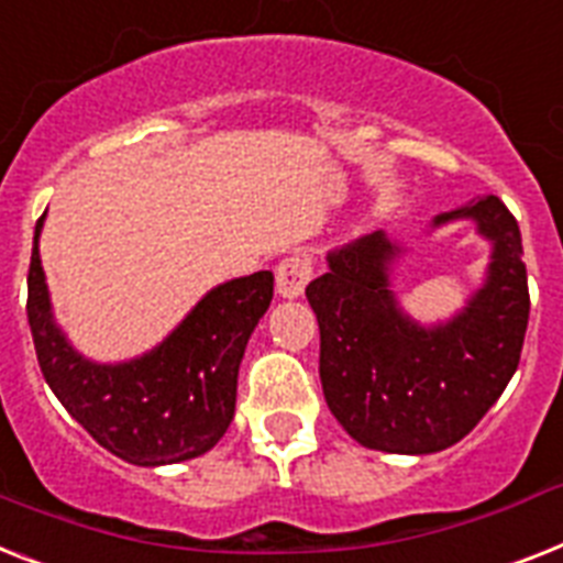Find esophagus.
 Masks as SVG:
<instances>
[{
  "label": "esophagus",
  "instance_id": "1",
  "mask_svg": "<svg viewBox=\"0 0 563 563\" xmlns=\"http://www.w3.org/2000/svg\"><path fill=\"white\" fill-rule=\"evenodd\" d=\"M312 257H306V254H291V257H286L280 266H277V291H280L283 297H300L306 286H309V280H312Z\"/></svg>",
  "mask_w": 563,
  "mask_h": 563
}]
</instances>
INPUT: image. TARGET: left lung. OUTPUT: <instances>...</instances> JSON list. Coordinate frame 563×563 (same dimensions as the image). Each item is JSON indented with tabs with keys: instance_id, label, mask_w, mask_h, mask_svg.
Here are the masks:
<instances>
[{
	"instance_id": "obj_1",
	"label": "left lung",
	"mask_w": 563,
	"mask_h": 563,
	"mask_svg": "<svg viewBox=\"0 0 563 563\" xmlns=\"http://www.w3.org/2000/svg\"><path fill=\"white\" fill-rule=\"evenodd\" d=\"M472 217L495 242L486 286L454 321L422 329L401 314L387 283L399 249L382 231L329 254L306 286L321 327V385L344 431L387 454H433L486 416L515 376L529 323L518 219L497 196L437 217Z\"/></svg>"
}]
</instances>
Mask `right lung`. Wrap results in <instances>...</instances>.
Masks as SVG:
<instances>
[{
  "label": "right lung",
  "instance_id": "obj_1",
  "mask_svg": "<svg viewBox=\"0 0 563 563\" xmlns=\"http://www.w3.org/2000/svg\"><path fill=\"white\" fill-rule=\"evenodd\" d=\"M40 228L43 217L34 228L25 309L40 369L63 408L132 465H170L210 451L234 419L236 373L272 303L274 274H249L208 291L153 353L115 367L91 364L52 321L36 249Z\"/></svg>",
  "mask_w": 563,
  "mask_h": 563
}]
</instances>
